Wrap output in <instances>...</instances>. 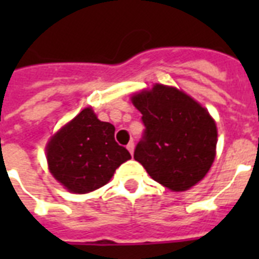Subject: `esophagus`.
Returning <instances> with one entry per match:
<instances>
[{
	"instance_id": "34e87169",
	"label": "esophagus",
	"mask_w": 259,
	"mask_h": 259,
	"mask_svg": "<svg viewBox=\"0 0 259 259\" xmlns=\"http://www.w3.org/2000/svg\"><path fill=\"white\" fill-rule=\"evenodd\" d=\"M126 148H127V150H129V152H130V154H133V152H134V142L133 141L129 142Z\"/></svg>"
}]
</instances>
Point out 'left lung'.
<instances>
[{
  "label": "left lung",
  "instance_id": "8db88e82",
  "mask_svg": "<svg viewBox=\"0 0 259 259\" xmlns=\"http://www.w3.org/2000/svg\"><path fill=\"white\" fill-rule=\"evenodd\" d=\"M145 132L134 150L154 181L181 192L207 175L218 142L217 125L207 109L175 87L154 84L132 97Z\"/></svg>",
  "mask_w": 259,
  "mask_h": 259
}]
</instances>
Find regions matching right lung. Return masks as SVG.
<instances>
[{"label": "right lung", "mask_w": 259, "mask_h": 259, "mask_svg": "<svg viewBox=\"0 0 259 259\" xmlns=\"http://www.w3.org/2000/svg\"><path fill=\"white\" fill-rule=\"evenodd\" d=\"M114 127L83 109L47 145L51 173L70 192L87 193L107 184L122 162L132 158L114 140Z\"/></svg>", "instance_id": "right-lung-1"}]
</instances>
